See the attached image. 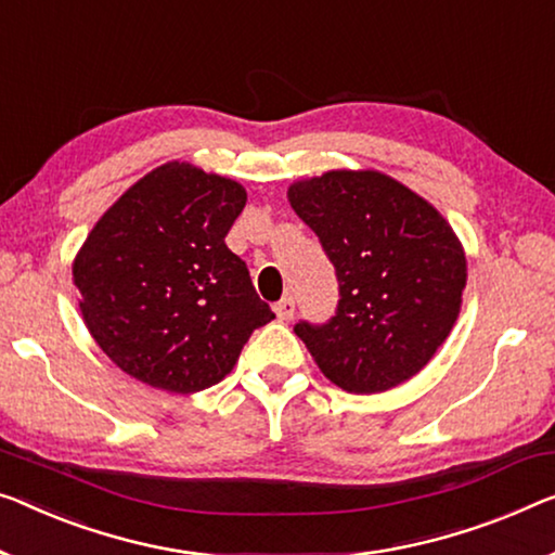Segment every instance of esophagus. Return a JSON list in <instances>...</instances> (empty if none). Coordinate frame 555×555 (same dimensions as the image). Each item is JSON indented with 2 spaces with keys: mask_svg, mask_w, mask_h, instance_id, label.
Returning a JSON list of instances; mask_svg holds the SVG:
<instances>
[{
  "mask_svg": "<svg viewBox=\"0 0 555 555\" xmlns=\"http://www.w3.org/2000/svg\"><path fill=\"white\" fill-rule=\"evenodd\" d=\"M294 311H296L294 296H284V299L274 304V313L279 317V321H288L294 317Z\"/></svg>",
  "mask_w": 555,
  "mask_h": 555,
  "instance_id": "esophagus-1",
  "label": "esophagus"
}]
</instances>
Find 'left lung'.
I'll return each instance as SVG.
<instances>
[{"instance_id":"left-lung-1","label":"left lung","mask_w":555,"mask_h":555,"mask_svg":"<svg viewBox=\"0 0 555 555\" xmlns=\"http://www.w3.org/2000/svg\"><path fill=\"white\" fill-rule=\"evenodd\" d=\"M338 276V311L299 324L331 384L378 393L409 382L456 324L468 267L456 231L431 202L378 169H331L286 189Z\"/></svg>"}]
</instances>
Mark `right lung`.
Wrapping results in <instances>:
<instances>
[{
	"mask_svg": "<svg viewBox=\"0 0 555 555\" xmlns=\"http://www.w3.org/2000/svg\"><path fill=\"white\" fill-rule=\"evenodd\" d=\"M246 189L192 162H167L106 209L72 263L85 326L117 366L169 393L204 391L274 319L229 251Z\"/></svg>",
	"mask_w": 555,
	"mask_h": 555,
	"instance_id": "right-lung-1",
	"label": "right lung"
}]
</instances>
